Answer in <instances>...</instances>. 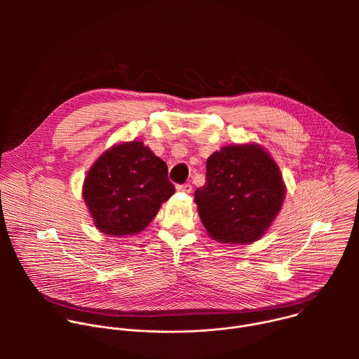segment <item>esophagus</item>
Returning <instances> with one entry per match:
<instances>
[{
    "label": "esophagus",
    "instance_id": "esophagus-1",
    "mask_svg": "<svg viewBox=\"0 0 359 359\" xmlns=\"http://www.w3.org/2000/svg\"><path fill=\"white\" fill-rule=\"evenodd\" d=\"M176 189H177V191H183V193H187V194H190V193H191V190H193L191 184H189V183L177 184V186H176Z\"/></svg>",
    "mask_w": 359,
    "mask_h": 359
}]
</instances>
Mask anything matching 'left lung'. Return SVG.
<instances>
[{
    "label": "left lung",
    "mask_w": 359,
    "mask_h": 359,
    "mask_svg": "<svg viewBox=\"0 0 359 359\" xmlns=\"http://www.w3.org/2000/svg\"><path fill=\"white\" fill-rule=\"evenodd\" d=\"M285 184L270 153L255 143L222 147L206 162L194 201L209 236L220 243L260 240L281 210Z\"/></svg>",
    "instance_id": "obj_1"
}]
</instances>
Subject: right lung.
<instances>
[{
    "instance_id": "obj_1",
    "label": "right lung",
    "mask_w": 359,
    "mask_h": 359,
    "mask_svg": "<svg viewBox=\"0 0 359 359\" xmlns=\"http://www.w3.org/2000/svg\"><path fill=\"white\" fill-rule=\"evenodd\" d=\"M173 193L168 165L139 140L102 153L82 187L95 227L115 237L143 231Z\"/></svg>"
}]
</instances>
